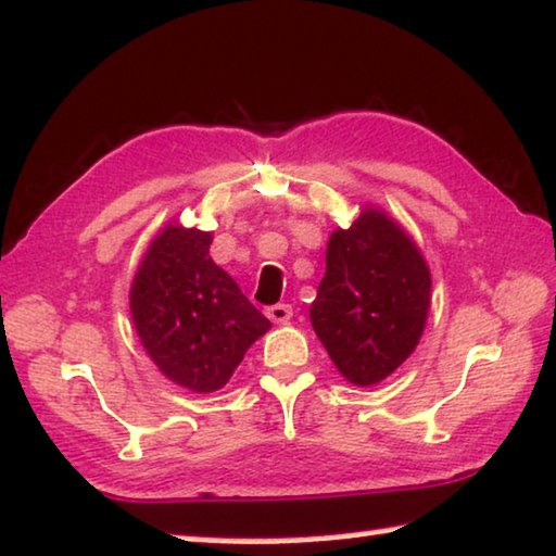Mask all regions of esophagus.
Segmentation results:
<instances>
[{"label":"esophagus","mask_w":556,"mask_h":556,"mask_svg":"<svg viewBox=\"0 0 556 556\" xmlns=\"http://www.w3.org/2000/svg\"><path fill=\"white\" fill-rule=\"evenodd\" d=\"M267 317L275 321V325H285V321L292 319V306H289V304H271V306H267Z\"/></svg>","instance_id":"34e87169"}]
</instances>
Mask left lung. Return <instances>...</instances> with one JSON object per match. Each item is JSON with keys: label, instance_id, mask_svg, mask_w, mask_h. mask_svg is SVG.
Returning <instances> with one entry per match:
<instances>
[{"label": "left lung", "instance_id": "obj_1", "mask_svg": "<svg viewBox=\"0 0 556 556\" xmlns=\"http://www.w3.org/2000/svg\"><path fill=\"white\" fill-rule=\"evenodd\" d=\"M429 292L432 277L412 237L384 212L364 206L350 229L331 231L309 319L339 375L371 387L417 350Z\"/></svg>", "mask_w": 556, "mask_h": 556}]
</instances>
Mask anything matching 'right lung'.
I'll return each instance as SVG.
<instances>
[{
	"label": "right lung",
	"mask_w": 556,
	"mask_h": 556,
	"mask_svg": "<svg viewBox=\"0 0 556 556\" xmlns=\"http://www.w3.org/2000/svg\"><path fill=\"white\" fill-rule=\"evenodd\" d=\"M212 235L167 225L149 244L129 289L142 346L174 384L210 394L229 382L271 325L210 256Z\"/></svg>",
	"instance_id": "1"
}]
</instances>
